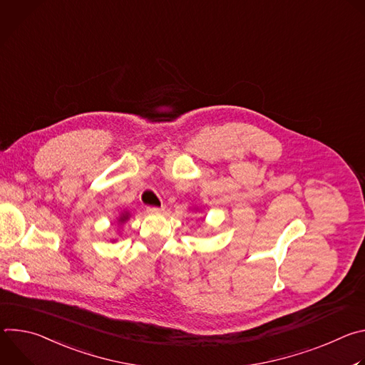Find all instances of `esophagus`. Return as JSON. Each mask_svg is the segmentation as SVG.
<instances>
[{"instance_id": "34e87169", "label": "esophagus", "mask_w": 365, "mask_h": 365, "mask_svg": "<svg viewBox=\"0 0 365 365\" xmlns=\"http://www.w3.org/2000/svg\"><path fill=\"white\" fill-rule=\"evenodd\" d=\"M147 211H148L150 214H160V212H163V211H165V206H160V207L148 206V207H147Z\"/></svg>"}]
</instances>
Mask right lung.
<instances>
[{"instance_id":"add662e5","label":"right lung","mask_w":365,"mask_h":365,"mask_svg":"<svg viewBox=\"0 0 365 365\" xmlns=\"http://www.w3.org/2000/svg\"><path fill=\"white\" fill-rule=\"evenodd\" d=\"M130 217H131V215H130V212H128V211H123V212H121V215L117 218V224H118V227H123V225L130 220ZM111 241H113V242H115L117 240H111Z\"/></svg>"}]
</instances>
